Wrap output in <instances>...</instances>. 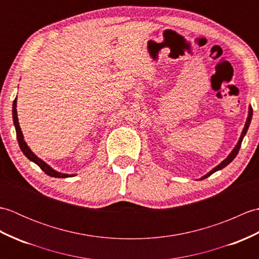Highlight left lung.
I'll use <instances>...</instances> for the list:
<instances>
[{
    "instance_id": "left-lung-1",
    "label": "left lung",
    "mask_w": 259,
    "mask_h": 259,
    "mask_svg": "<svg viewBox=\"0 0 259 259\" xmlns=\"http://www.w3.org/2000/svg\"><path fill=\"white\" fill-rule=\"evenodd\" d=\"M251 117H252V108H251V106H249V108H248V117H247V120H246V123H245V126H244V129H243V131H241V135H240V138H239V140H238V142H237V145L235 146V148L233 149V151L229 153L228 155V157L225 159V160H223L221 163L218 164V166H216L214 167L213 169H211L210 171H209L208 174H206L205 176H202V177L199 179V180H202V179H205V178H208L209 176L210 175H212L213 172H216V171H218V170H221V169H223V168H225L227 166V164H229L230 162H232L234 159H235V157L237 156V153H238V151H239V149H240V146H241V142H243V139H244V137H245V135L247 134V130H248V128H249V124H250V121H251Z\"/></svg>"
}]
</instances>
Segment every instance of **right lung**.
<instances>
[{
    "instance_id": "add662e5",
    "label": "right lung",
    "mask_w": 259,
    "mask_h": 259,
    "mask_svg": "<svg viewBox=\"0 0 259 259\" xmlns=\"http://www.w3.org/2000/svg\"><path fill=\"white\" fill-rule=\"evenodd\" d=\"M12 114H13V123L15 126V131H16V138H18L19 141V146L21 148L22 152L24 153V156L29 159V160L33 161L34 163H36L38 167H40L43 171H45L48 176L50 177H56V178H68V177H73L75 175H68V174H62L59 172L57 170H54L53 168H51L47 162H45L42 159L38 158L37 156H35L34 153L32 152V150L27 147L26 142L24 141V137L23 134H22V130L20 128L19 124V119H18V112H16V98L15 100L13 101V107H12Z\"/></svg>"
}]
</instances>
